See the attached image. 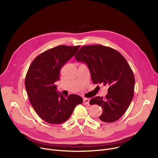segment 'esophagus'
<instances>
[{"mask_svg":"<svg viewBox=\"0 0 158 158\" xmlns=\"http://www.w3.org/2000/svg\"><path fill=\"white\" fill-rule=\"evenodd\" d=\"M83 102L86 105H89V98H85L83 99Z\"/></svg>","mask_w":158,"mask_h":158,"instance_id":"esophagus-1","label":"esophagus"}]
</instances>
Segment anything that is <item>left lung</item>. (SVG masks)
I'll list each match as a JSON object with an SVG mask.
<instances>
[{
    "mask_svg": "<svg viewBox=\"0 0 158 158\" xmlns=\"http://www.w3.org/2000/svg\"><path fill=\"white\" fill-rule=\"evenodd\" d=\"M75 57L87 64L94 84L109 86L104 98L95 97L89 101L91 105L102 107L98 120H118L128 109L134 95L135 77L126 60L117 51L102 45L82 47Z\"/></svg>",
    "mask_w": 158,
    "mask_h": 158,
    "instance_id": "8db88e82",
    "label": "left lung"
}]
</instances>
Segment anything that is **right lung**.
I'll use <instances>...</instances> for the list:
<instances>
[{
	"instance_id": "right-lung-1",
	"label": "right lung",
	"mask_w": 158,
	"mask_h": 158,
	"mask_svg": "<svg viewBox=\"0 0 158 158\" xmlns=\"http://www.w3.org/2000/svg\"><path fill=\"white\" fill-rule=\"evenodd\" d=\"M79 47L59 45L48 49L33 60L27 72L25 85L30 103L39 117L48 123L66 122L76 106L83 102L78 95L64 97L55 85L60 79V70Z\"/></svg>"
}]
</instances>
